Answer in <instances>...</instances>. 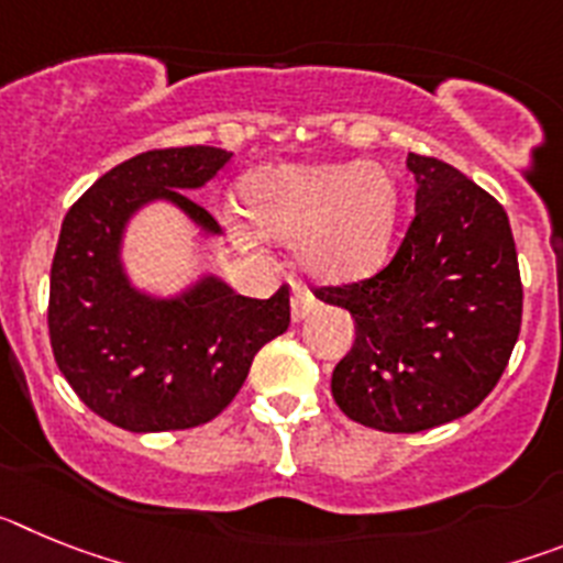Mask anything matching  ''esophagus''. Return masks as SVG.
<instances>
[{
    "label": "esophagus",
    "mask_w": 563,
    "mask_h": 563,
    "mask_svg": "<svg viewBox=\"0 0 563 563\" xmlns=\"http://www.w3.org/2000/svg\"><path fill=\"white\" fill-rule=\"evenodd\" d=\"M316 307H318L316 296H312L307 287H301V285L292 287V321H305V318L310 316Z\"/></svg>",
    "instance_id": "esophagus-1"
}]
</instances>
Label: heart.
<instances>
[{
  "label": "heart",
  "mask_w": 563,
  "mask_h": 563,
  "mask_svg": "<svg viewBox=\"0 0 563 563\" xmlns=\"http://www.w3.org/2000/svg\"><path fill=\"white\" fill-rule=\"evenodd\" d=\"M247 217H228L242 247L287 242L318 282L366 278L386 262L397 225L395 177L380 163L267 166L245 183Z\"/></svg>",
  "instance_id": "b5f03b06"
}]
</instances>
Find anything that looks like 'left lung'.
<instances>
[{"label": "left lung", "mask_w": 563, "mask_h": 563, "mask_svg": "<svg viewBox=\"0 0 563 563\" xmlns=\"http://www.w3.org/2000/svg\"><path fill=\"white\" fill-rule=\"evenodd\" d=\"M415 220L389 265L355 285L318 287L355 318L332 372L350 420L417 434L465 417L505 372L521 330L516 242L499 202L437 157L409 154Z\"/></svg>", "instance_id": "1"}]
</instances>
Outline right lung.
<instances>
[{
	"label": "right lung",
	"instance_id": "add662e5",
	"mask_svg": "<svg viewBox=\"0 0 563 563\" xmlns=\"http://www.w3.org/2000/svg\"><path fill=\"white\" fill-rule=\"evenodd\" d=\"M231 161L213 146L154 148L114 166L69 208L49 271V346L89 409L134 434L202 426L242 389L253 355L290 327V290L236 296L202 276L180 296L154 298L121 262L126 222L166 200L217 236L220 225L188 197Z\"/></svg>",
	"mask_w": 563,
	"mask_h": 563
}]
</instances>
